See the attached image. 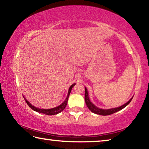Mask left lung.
<instances>
[{"label": "left lung", "instance_id": "1", "mask_svg": "<svg viewBox=\"0 0 149 149\" xmlns=\"http://www.w3.org/2000/svg\"><path fill=\"white\" fill-rule=\"evenodd\" d=\"M88 91L86 87H85V103L87 106V107L92 112L95 113V114H99V115H102V116H107V115H110L114 114V113L118 112V111H120L122 109H123V108H125L126 106H127L130 104V102L132 101V100L133 99V97L129 101L127 102H126L125 104H124L121 107H117V108H110V109H101V108H99L96 107L95 105H94L93 103L91 102V100L89 98V95H88Z\"/></svg>", "mask_w": 149, "mask_h": 149}]
</instances>
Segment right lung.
I'll list each match as a JSON object with an SVG mask.
<instances>
[{"instance_id":"1","label":"right lung","mask_w":149,"mask_h":149,"mask_svg":"<svg viewBox=\"0 0 149 149\" xmlns=\"http://www.w3.org/2000/svg\"><path fill=\"white\" fill-rule=\"evenodd\" d=\"M75 85V84H72L71 86L69 88V90H68V95H67V97L65 100H64V102H63L61 104L59 105L58 107H55L53 108H50V109H41V108H38L37 107H34V106H33L31 103H30L28 100H27L26 98H24L25 100H26V102L27 104H28L29 107L31 108L32 110H33L34 111H36L37 112H39V113H41V114H46V115H55V114H58V113L61 112L62 110H64V108H65L67 105V102H68V98H69V96L70 94V92H71L72 89L73 88V87Z\"/></svg>"}]
</instances>
